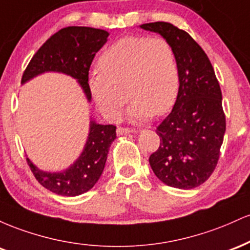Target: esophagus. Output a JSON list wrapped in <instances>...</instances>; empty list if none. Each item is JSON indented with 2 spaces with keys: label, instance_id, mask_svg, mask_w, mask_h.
Here are the masks:
<instances>
[{
  "label": "esophagus",
  "instance_id": "esophagus-1",
  "mask_svg": "<svg viewBox=\"0 0 250 250\" xmlns=\"http://www.w3.org/2000/svg\"><path fill=\"white\" fill-rule=\"evenodd\" d=\"M130 133H135L134 129L123 128V127L117 128V134H119V135H125V134H130Z\"/></svg>",
  "mask_w": 250,
  "mask_h": 250
}]
</instances>
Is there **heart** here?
I'll use <instances>...</instances> for the list:
<instances>
[{
	"mask_svg": "<svg viewBox=\"0 0 250 250\" xmlns=\"http://www.w3.org/2000/svg\"><path fill=\"white\" fill-rule=\"evenodd\" d=\"M99 67L89 77V89L108 119L120 115L128 93L134 100L129 115L137 122L166 114L179 95L176 53L163 37H122L103 51Z\"/></svg>",
	"mask_w": 250,
	"mask_h": 250,
	"instance_id": "1",
	"label": "heart"
}]
</instances>
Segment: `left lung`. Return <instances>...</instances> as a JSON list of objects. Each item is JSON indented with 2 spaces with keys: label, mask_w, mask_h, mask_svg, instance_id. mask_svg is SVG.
Here are the masks:
<instances>
[{
  "label": "left lung",
  "mask_w": 250,
  "mask_h": 250,
  "mask_svg": "<svg viewBox=\"0 0 250 250\" xmlns=\"http://www.w3.org/2000/svg\"><path fill=\"white\" fill-rule=\"evenodd\" d=\"M173 45L180 68L173 110L156 128L160 147L149 157L157 179L169 187L193 189L213 174L226 133L222 93L207 54L187 31L168 22L140 25Z\"/></svg>",
  "instance_id": "8db88e82"
}]
</instances>
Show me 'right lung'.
I'll return each mask as SVG.
<instances>
[{"mask_svg": "<svg viewBox=\"0 0 250 250\" xmlns=\"http://www.w3.org/2000/svg\"><path fill=\"white\" fill-rule=\"evenodd\" d=\"M109 33L90 27H67L47 40L25 68L21 83L48 71L63 73L77 80L89 102V69L96 53L103 47ZM116 139V127L90 121L83 151L69 168L59 173L41 170L27 159L39 183L61 196H77L90 190L99 181L107 161L109 147Z\"/></svg>", "mask_w": 250, "mask_h": 250, "instance_id": "obj_1", "label": "right lung"}]
</instances>
